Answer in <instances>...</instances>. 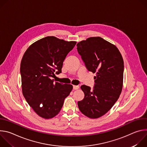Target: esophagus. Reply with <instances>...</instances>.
<instances>
[{
    "instance_id": "34e87169",
    "label": "esophagus",
    "mask_w": 147,
    "mask_h": 147,
    "mask_svg": "<svg viewBox=\"0 0 147 147\" xmlns=\"http://www.w3.org/2000/svg\"><path fill=\"white\" fill-rule=\"evenodd\" d=\"M79 88L78 86H73V89L74 90H78Z\"/></svg>"
}]
</instances>
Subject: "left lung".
<instances>
[{
    "instance_id": "1",
    "label": "left lung",
    "mask_w": 147,
    "mask_h": 147,
    "mask_svg": "<svg viewBox=\"0 0 147 147\" xmlns=\"http://www.w3.org/2000/svg\"><path fill=\"white\" fill-rule=\"evenodd\" d=\"M77 47L88 70L96 73L92 90L88 86H81L85 96L78 102V107L85 116L96 119L112 108L121 94L123 59L115 45L99 36L80 41Z\"/></svg>"
}]
</instances>
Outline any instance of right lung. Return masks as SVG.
I'll return each mask as SVG.
<instances>
[{
    "mask_svg": "<svg viewBox=\"0 0 147 147\" xmlns=\"http://www.w3.org/2000/svg\"><path fill=\"white\" fill-rule=\"evenodd\" d=\"M76 43L47 36L31 45L23 56L20 64L23 94L41 117L56 116L73 89L71 84L54 83L51 77L61 73L63 63Z\"/></svg>",
    "mask_w": 147,
    "mask_h": 147,
    "instance_id": "obj_1",
    "label": "right lung"
}]
</instances>
